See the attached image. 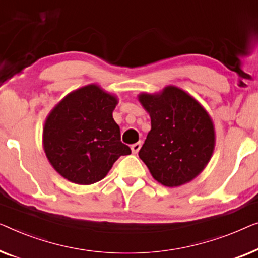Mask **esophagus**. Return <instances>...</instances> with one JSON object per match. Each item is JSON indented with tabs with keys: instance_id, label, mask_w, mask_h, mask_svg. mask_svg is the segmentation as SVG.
Segmentation results:
<instances>
[{
	"instance_id": "1",
	"label": "esophagus",
	"mask_w": 258,
	"mask_h": 258,
	"mask_svg": "<svg viewBox=\"0 0 258 258\" xmlns=\"http://www.w3.org/2000/svg\"><path fill=\"white\" fill-rule=\"evenodd\" d=\"M140 147H141V144H140V143H136V144H133L132 146H131V150H132V153H133V154H137L138 152H139Z\"/></svg>"
}]
</instances>
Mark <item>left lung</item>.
Segmentation results:
<instances>
[{"label":"left lung","mask_w":258,"mask_h":258,"mask_svg":"<svg viewBox=\"0 0 258 258\" xmlns=\"http://www.w3.org/2000/svg\"><path fill=\"white\" fill-rule=\"evenodd\" d=\"M140 104L151 117V131L139 158L166 187L189 182L200 174L215 147V128L202 105L176 86L143 92Z\"/></svg>","instance_id":"obj_1"}]
</instances>
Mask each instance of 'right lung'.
Listing matches in <instances>:
<instances>
[{
	"mask_svg": "<svg viewBox=\"0 0 258 258\" xmlns=\"http://www.w3.org/2000/svg\"><path fill=\"white\" fill-rule=\"evenodd\" d=\"M117 104V97L90 84L69 93L50 112L43 147L64 179L77 184L98 182L119 157L131 154L112 115Z\"/></svg>",
	"mask_w": 258,
	"mask_h": 258,
	"instance_id": "obj_1",
	"label": "right lung"
}]
</instances>
